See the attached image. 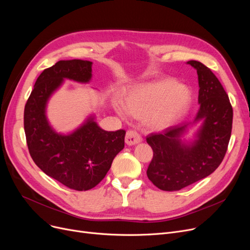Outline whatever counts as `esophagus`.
<instances>
[{
	"instance_id": "esophagus-1",
	"label": "esophagus",
	"mask_w": 250,
	"mask_h": 250,
	"mask_svg": "<svg viewBox=\"0 0 250 250\" xmlns=\"http://www.w3.org/2000/svg\"><path fill=\"white\" fill-rule=\"evenodd\" d=\"M142 142V137L141 135L136 132L135 129H128L125 135V143L128 146H133L135 144H138Z\"/></svg>"
}]
</instances>
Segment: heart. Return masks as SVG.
I'll list each match as a JSON object with an SVG mask.
<instances>
[{
	"label": "heart",
	"instance_id": "1",
	"mask_svg": "<svg viewBox=\"0 0 250 250\" xmlns=\"http://www.w3.org/2000/svg\"><path fill=\"white\" fill-rule=\"evenodd\" d=\"M191 103V94L186 87L172 80H162L136 89L126 98L127 110L137 116L152 114V123L163 127L174 124L185 115ZM122 113L125 109L120 107Z\"/></svg>",
	"mask_w": 250,
	"mask_h": 250
}]
</instances>
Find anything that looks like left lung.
Here are the masks:
<instances>
[{"label": "left lung", "mask_w": 250, "mask_h": 250, "mask_svg": "<svg viewBox=\"0 0 250 250\" xmlns=\"http://www.w3.org/2000/svg\"><path fill=\"white\" fill-rule=\"evenodd\" d=\"M188 63L199 77L200 109L194 123L203 121V125L196 140L189 144L181 141L190 124L169 126L147 137L153 150L147 176L166 191L179 190L213 173L224 159L231 137L233 109L226 91L204 63Z\"/></svg>", "instance_id": "obj_1"}]
</instances>
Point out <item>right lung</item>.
I'll use <instances>...</instances> for the list:
<instances>
[{
  "instance_id": "1",
  "label": "right lung",
  "mask_w": 250,
  "mask_h": 250,
  "mask_svg": "<svg viewBox=\"0 0 250 250\" xmlns=\"http://www.w3.org/2000/svg\"><path fill=\"white\" fill-rule=\"evenodd\" d=\"M92 62L60 61L45 69L35 82L24 108V130L34 163L69 188L88 190L105 177L114 157L125 147V129L106 132L94 117L69 135L56 133L45 115L46 103L63 79L88 83Z\"/></svg>"
}]
</instances>
